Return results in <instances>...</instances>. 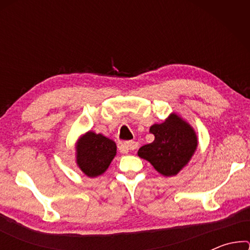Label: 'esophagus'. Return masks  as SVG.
Here are the masks:
<instances>
[{
  "instance_id": "1",
  "label": "esophagus",
  "mask_w": 250,
  "mask_h": 250,
  "mask_svg": "<svg viewBox=\"0 0 250 250\" xmlns=\"http://www.w3.org/2000/svg\"><path fill=\"white\" fill-rule=\"evenodd\" d=\"M122 147H124V150L125 152L133 151L138 147V143L134 142V141H126V142L124 143V145H122Z\"/></svg>"
}]
</instances>
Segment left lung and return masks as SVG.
Wrapping results in <instances>:
<instances>
[{
	"label": "left lung",
	"mask_w": 250,
	"mask_h": 250,
	"mask_svg": "<svg viewBox=\"0 0 250 250\" xmlns=\"http://www.w3.org/2000/svg\"><path fill=\"white\" fill-rule=\"evenodd\" d=\"M150 132L154 141L139 149L138 154L166 176L176 175L188 164L196 150L197 138L191 125L176 115L160 125H153Z\"/></svg>",
	"instance_id": "1"
}]
</instances>
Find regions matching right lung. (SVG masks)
Listing matches in <instances>:
<instances>
[{"label": "right lung", "mask_w": 250, "mask_h": 250, "mask_svg": "<svg viewBox=\"0 0 250 250\" xmlns=\"http://www.w3.org/2000/svg\"><path fill=\"white\" fill-rule=\"evenodd\" d=\"M116 143L103 134L87 132L77 145V164L84 174L96 177L107 170L115 158Z\"/></svg>", "instance_id": "add662e5"}]
</instances>
